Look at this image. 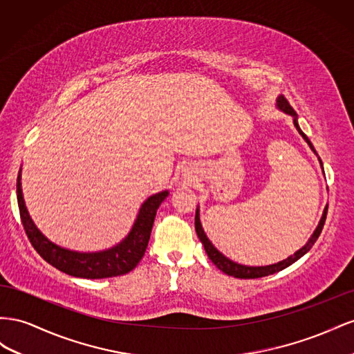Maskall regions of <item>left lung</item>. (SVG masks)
Masks as SVG:
<instances>
[{"label":"left lung","mask_w":354,"mask_h":354,"mask_svg":"<svg viewBox=\"0 0 354 354\" xmlns=\"http://www.w3.org/2000/svg\"><path fill=\"white\" fill-rule=\"evenodd\" d=\"M276 106H277L280 111H283L285 114H288V115L292 117V120H294V126L297 127L298 133H299V135L302 136V139H304L306 142L308 144V147L311 148L313 153H315V154L317 156L315 147H313V144L310 142V139L304 135V132H302L299 124H298V115H297V113L294 111V108H292V106L289 105V102L283 97V95H279V96H277V99H276ZM319 161H320V166H322V169H323V165H322V160H320V158H319ZM326 214H328V206L325 207V210H323L322 218H320L319 224H317V227H316V230H315V233L311 234V237L308 239L307 243H306L304 246H302L301 249H298L294 255L288 257V258L283 259V261H279L277 264L261 266V267H250V266L237 264V262L231 261V259L227 258L225 255H222L221 252H219L214 245H212V241L207 239L203 227H201V222H200V209H198V206H197V210H196V222H194V224H196L197 236H198L201 243H203L205 250H206V254H207L209 259H210L212 262H214V264H215L221 271H224L225 274L237 277V279H258V277L270 276V274H274V272H279V271H281V270H285L286 267H289V266L294 264V262H297L301 257H304V255L307 254V252L311 249V246L316 243L317 237L320 236L322 228H323V225H325Z\"/></svg>","instance_id":"1"}]
</instances>
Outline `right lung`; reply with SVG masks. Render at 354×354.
Listing matches in <instances>:
<instances>
[{
    "label": "right lung",
    "instance_id": "1",
    "mask_svg": "<svg viewBox=\"0 0 354 354\" xmlns=\"http://www.w3.org/2000/svg\"><path fill=\"white\" fill-rule=\"evenodd\" d=\"M20 180L22 169L17 175V205L20 219L31 245L50 266L64 271L65 274L82 279H106L123 276L132 271L145 254L157 209L169 196V189L149 196L140 206L132 230L115 246L99 252H77L53 243L37 228L26 209Z\"/></svg>",
    "mask_w": 354,
    "mask_h": 354
}]
</instances>
